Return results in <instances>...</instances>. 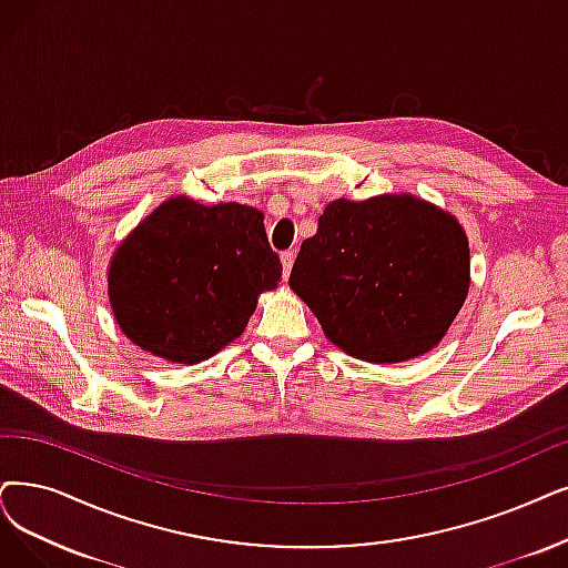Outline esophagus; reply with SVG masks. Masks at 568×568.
Masks as SVG:
<instances>
[{"mask_svg":"<svg viewBox=\"0 0 568 568\" xmlns=\"http://www.w3.org/2000/svg\"><path fill=\"white\" fill-rule=\"evenodd\" d=\"M293 261H296V254H293V252H284V254H282V265H284V280L291 275Z\"/></svg>","mask_w":568,"mask_h":568,"instance_id":"obj_1","label":"esophagus"}]
</instances>
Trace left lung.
<instances>
[{"label": "left lung", "instance_id": "8db88e82", "mask_svg": "<svg viewBox=\"0 0 568 568\" xmlns=\"http://www.w3.org/2000/svg\"><path fill=\"white\" fill-rule=\"evenodd\" d=\"M470 284L459 221L415 195L333 200L288 286L354 358L398 363L436 347Z\"/></svg>", "mask_w": 568, "mask_h": 568}]
</instances>
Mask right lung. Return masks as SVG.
<instances>
[{"mask_svg":"<svg viewBox=\"0 0 568 568\" xmlns=\"http://www.w3.org/2000/svg\"><path fill=\"white\" fill-rule=\"evenodd\" d=\"M282 280L263 214L179 195L163 202L116 248L109 303L121 331L144 352L200 363L233 343L258 293Z\"/></svg>","mask_w":568,"mask_h":568,"instance_id":"add662e5","label":"right lung"}]
</instances>
